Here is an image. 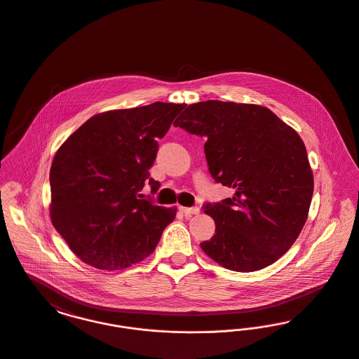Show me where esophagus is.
<instances>
[{
	"instance_id": "esophagus-1",
	"label": "esophagus",
	"mask_w": 359,
	"mask_h": 359,
	"mask_svg": "<svg viewBox=\"0 0 359 359\" xmlns=\"http://www.w3.org/2000/svg\"><path fill=\"white\" fill-rule=\"evenodd\" d=\"M180 211L186 215V217H191V215H196L201 212L199 207H180Z\"/></svg>"
}]
</instances>
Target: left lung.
<instances>
[{
    "mask_svg": "<svg viewBox=\"0 0 359 359\" xmlns=\"http://www.w3.org/2000/svg\"><path fill=\"white\" fill-rule=\"evenodd\" d=\"M183 109L173 125L207 138L208 171L234 189L231 198L203 207L215 234L202 250L236 272L273 264L307 221L313 175L303 140L264 106L205 101Z\"/></svg>",
    "mask_w": 359,
    "mask_h": 359,
    "instance_id": "1",
    "label": "left lung"
}]
</instances>
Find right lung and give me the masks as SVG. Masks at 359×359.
Segmentation results:
<instances>
[{
	"label": "right lung",
	"instance_id": "add662e5",
	"mask_svg": "<svg viewBox=\"0 0 359 359\" xmlns=\"http://www.w3.org/2000/svg\"><path fill=\"white\" fill-rule=\"evenodd\" d=\"M186 104L154 102L100 113L57 149L50 171L51 221L83 262L120 271L152 255L176 207L140 199L163 138Z\"/></svg>",
	"mask_w": 359,
	"mask_h": 359
}]
</instances>
